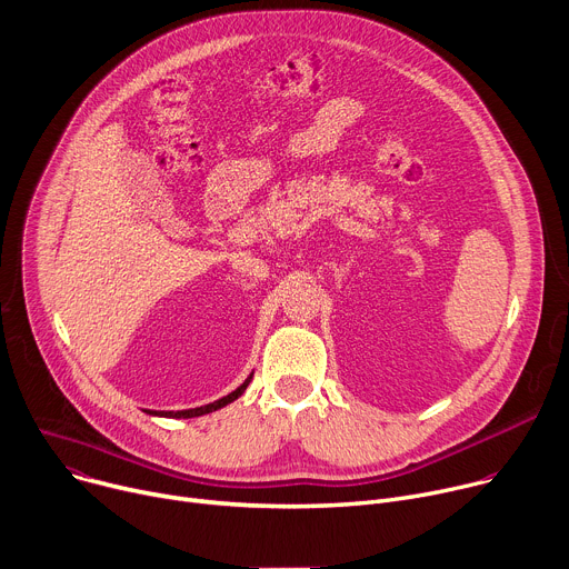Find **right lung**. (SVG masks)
<instances>
[{
	"label": "right lung",
	"instance_id": "1",
	"mask_svg": "<svg viewBox=\"0 0 569 569\" xmlns=\"http://www.w3.org/2000/svg\"><path fill=\"white\" fill-rule=\"evenodd\" d=\"M251 377H253V372L247 377V381L240 386V388H236L231 395H227V397H222V399H218V401H213V403H206V406H199V408H190V410H149V416H161V418H199V416H206V412H213V410H218V408H222V406H227V403H231L233 399H238L244 390H247V386H249V381H251Z\"/></svg>",
	"mask_w": 569,
	"mask_h": 569
}]
</instances>
